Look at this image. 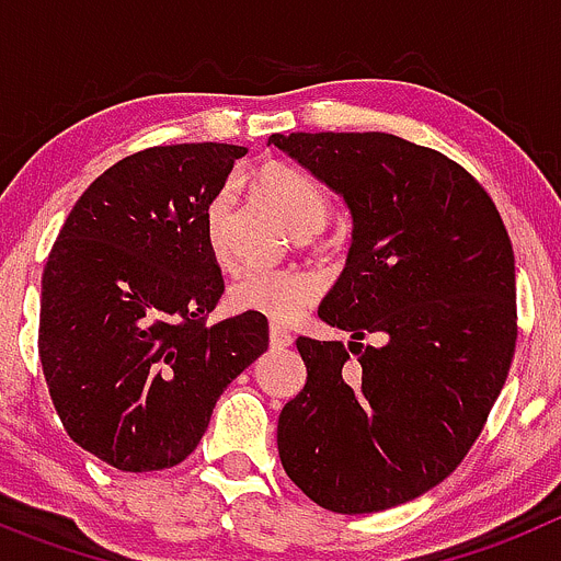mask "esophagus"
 <instances>
[{
  "instance_id": "esophagus-1",
  "label": "esophagus",
  "mask_w": 561,
  "mask_h": 561,
  "mask_svg": "<svg viewBox=\"0 0 561 561\" xmlns=\"http://www.w3.org/2000/svg\"><path fill=\"white\" fill-rule=\"evenodd\" d=\"M270 342H272V348H289L291 334L284 329V325L272 323L270 325Z\"/></svg>"
}]
</instances>
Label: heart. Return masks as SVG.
Here are the masks:
<instances>
[{"label": "heart", "instance_id": "heart-1", "mask_svg": "<svg viewBox=\"0 0 561 561\" xmlns=\"http://www.w3.org/2000/svg\"><path fill=\"white\" fill-rule=\"evenodd\" d=\"M255 187L266 205L300 238L320 232L329 221V196L309 173L286 162H266L255 171ZM232 187H221L205 210L207 247L213 257L225 264V225L230 216ZM317 286L309 272L300 270H247L236 277L227 300L241 314H261L275 323H289L306 306L314 304Z\"/></svg>", "mask_w": 561, "mask_h": 561}]
</instances>
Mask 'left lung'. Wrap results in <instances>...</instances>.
Segmentation results:
<instances>
[{
  "instance_id": "left-lung-1",
  "label": "left lung",
  "mask_w": 561,
  "mask_h": 561,
  "mask_svg": "<svg viewBox=\"0 0 561 561\" xmlns=\"http://www.w3.org/2000/svg\"><path fill=\"white\" fill-rule=\"evenodd\" d=\"M270 146L351 213L345 270L317 311L351 342L297 340L309 379L277 419L280 463L329 512H385L453 472L503 390L512 241L489 193L433 148L385 131L272 134ZM365 333L382 342L362 346Z\"/></svg>"
}]
</instances>
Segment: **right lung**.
<instances>
[{
	"label": "right lung",
	"instance_id": "add662e5",
	"mask_svg": "<svg viewBox=\"0 0 561 561\" xmlns=\"http://www.w3.org/2000/svg\"><path fill=\"white\" fill-rule=\"evenodd\" d=\"M247 148L131 153L83 191L42 275L38 356L69 438L123 472L176 466L270 345L261 314L207 325L225 280L205 210Z\"/></svg>",
	"mask_w": 561,
	"mask_h": 561
}]
</instances>
